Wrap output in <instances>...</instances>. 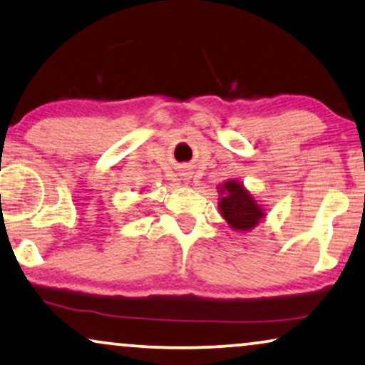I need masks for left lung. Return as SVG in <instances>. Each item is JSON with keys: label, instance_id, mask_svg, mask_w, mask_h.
<instances>
[{"label": "left lung", "instance_id": "8db88e82", "mask_svg": "<svg viewBox=\"0 0 365 365\" xmlns=\"http://www.w3.org/2000/svg\"><path fill=\"white\" fill-rule=\"evenodd\" d=\"M219 212L229 227L237 232H247L257 227L267 216L261 202L237 179H227L217 186Z\"/></svg>", "mask_w": 365, "mask_h": 365}]
</instances>
